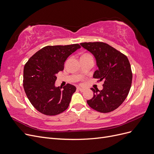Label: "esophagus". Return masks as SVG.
Instances as JSON below:
<instances>
[{
    "mask_svg": "<svg viewBox=\"0 0 154 154\" xmlns=\"http://www.w3.org/2000/svg\"><path fill=\"white\" fill-rule=\"evenodd\" d=\"M77 89L80 91H81V92H84V91H85V89L82 88H80V87H78V88H77Z\"/></svg>",
    "mask_w": 154,
    "mask_h": 154,
    "instance_id": "34e87169",
    "label": "esophagus"
}]
</instances>
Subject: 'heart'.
Returning a JSON list of instances; mask_svg holds the SVG:
<instances>
[{
  "label": "heart",
  "mask_w": 154,
  "mask_h": 154,
  "mask_svg": "<svg viewBox=\"0 0 154 154\" xmlns=\"http://www.w3.org/2000/svg\"><path fill=\"white\" fill-rule=\"evenodd\" d=\"M90 56L89 54H87V53H84V54H83L82 56H81V57H84V56Z\"/></svg>",
  "instance_id": "b5f03b06"
}]
</instances>
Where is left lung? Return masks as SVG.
I'll use <instances>...</instances> for the list:
<instances>
[{
    "mask_svg": "<svg viewBox=\"0 0 154 154\" xmlns=\"http://www.w3.org/2000/svg\"><path fill=\"white\" fill-rule=\"evenodd\" d=\"M81 45L96 59L98 69L93 77L104 81L102 90L91 88L94 96L88 104L101 113L116 110L126 100L131 86L133 74L127 56L104 42H84Z\"/></svg>",
    "mask_w": 154,
    "mask_h": 154,
    "instance_id": "8db88e82",
    "label": "left lung"
}]
</instances>
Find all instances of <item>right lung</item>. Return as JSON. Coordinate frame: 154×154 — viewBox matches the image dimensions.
<instances>
[{
    "instance_id": "obj_1",
    "label": "right lung",
    "mask_w": 154,
    "mask_h": 154,
    "mask_svg": "<svg viewBox=\"0 0 154 154\" xmlns=\"http://www.w3.org/2000/svg\"><path fill=\"white\" fill-rule=\"evenodd\" d=\"M81 46L77 44L67 45H48L28 60L23 70V88L27 98L39 112L55 116L69 106L76 88L67 84L56 87V74L63 70L67 58Z\"/></svg>"
}]
</instances>
